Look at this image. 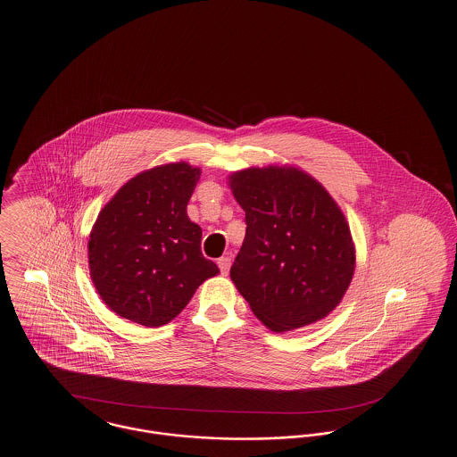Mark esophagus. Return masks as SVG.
I'll return each instance as SVG.
<instances>
[{
    "mask_svg": "<svg viewBox=\"0 0 457 457\" xmlns=\"http://www.w3.org/2000/svg\"><path fill=\"white\" fill-rule=\"evenodd\" d=\"M219 269H220V274H228L229 272V267H231V259L229 257H220L218 261Z\"/></svg>",
    "mask_w": 457,
    "mask_h": 457,
    "instance_id": "1",
    "label": "esophagus"
}]
</instances>
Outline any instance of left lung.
Wrapping results in <instances>:
<instances>
[{
	"label": "left lung",
	"mask_w": 457,
	"mask_h": 457,
	"mask_svg": "<svg viewBox=\"0 0 457 457\" xmlns=\"http://www.w3.org/2000/svg\"><path fill=\"white\" fill-rule=\"evenodd\" d=\"M246 233L231 279L274 332L310 326L341 303L354 272L348 222L326 188L293 166L229 176Z\"/></svg>",
	"instance_id": "8db88e82"
}]
</instances>
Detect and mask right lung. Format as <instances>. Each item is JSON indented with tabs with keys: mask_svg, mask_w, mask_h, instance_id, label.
<instances>
[{
	"mask_svg": "<svg viewBox=\"0 0 457 457\" xmlns=\"http://www.w3.org/2000/svg\"><path fill=\"white\" fill-rule=\"evenodd\" d=\"M200 170L171 162L127 181L88 237V269L99 296L145 327L171 322L218 265L202 255V229L187 216Z\"/></svg>",
	"mask_w": 457,
	"mask_h": 457,
	"instance_id": "add662e5",
	"label": "right lung"
}]
</instances>
